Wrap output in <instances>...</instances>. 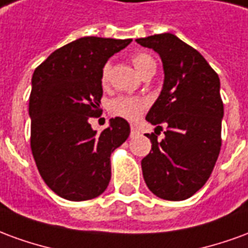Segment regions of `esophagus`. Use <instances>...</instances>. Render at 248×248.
<instances>
[{
	"mask_svg": "<svg viewBox=\"0 0 248 248\" xmlns=\"http://www.w3.org/2000/svg\"><path fill=\"white\" fill-rule=\"evenodd\" d=\"M130 135L131 137H137V135H140V130L134 127V126H131V131H130Z\"/></svg>",
	"mask_w": 248,
	"mask_h": 248,
	"instance_id": "esophagus-1",
	"label": "esophagus"
}]
</instances>
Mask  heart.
<instances>
[{"label": "heart", "mask_w": 248, "mask_h": 248, "mask_svg": "<svg viewBox=\"0 0 248 248\" xmlns=\"http://www.w3.org/2000/svg\"><path fill=\"white\" fill-rule=\"evenodd\" d=\"M131 62L137 70L140 71V76L147 77L154 74L156 70L155 60L147 54V53H137L131 58ZM108 70H110V63L103 66L102 70V82L108 81ZM146 102L143 99L137 97H129V95H122V97L115 98L110 103V111L113 115L121 117V118L127 119V121H135L142 115L145 111Z\"/></svg>", "instance_id": "b5f03b06"}]
</instances>
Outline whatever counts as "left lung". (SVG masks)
<instances>
[{
    "label": "left lung",
    "instance_id": "1",
    "mask_svg": "<svg viewBox=\"0 0 248 248\" xmlns=\"http://www.w3.org/2000/svg\"><path fill=\"white\" fill-rule=\"evenodd\" d=\"M161 57L165 81L146 121L165 138L147 134L151 151L142 159L147 187L166 201H185L202 188L222 146L223 102L218 74L198 50L171 33L135 40ZM155 129V130H156Z\"/></svg>",
    "mask_w": 248,
    "mask_h": 248
}]
</instances>
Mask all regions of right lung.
I'll return each instance as SVG.
<instances>
[{"instance_id":"obj_1","label":"right lung","mask_w":248,"mask_h":248,"mask_svg":"<svg viewBox=\"0 0 248 248\" xmlns=\"http://www.w3.org/2000/svg\"><path fill=\"white\" fill-rule=\"evenodd\" d=\"M130 42L82 37L53 51L34 70L30 147L42 179L63 199L87 201L108 188L110 155L127 140L130 126L115 117L97 133L89 118L102 113L103 66Z\"/></svg>"}]
</instances>
